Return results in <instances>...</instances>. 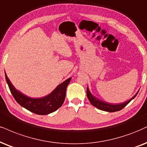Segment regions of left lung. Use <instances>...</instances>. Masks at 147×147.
<instances>
[{
  "instance_id": "obj_1",
  "label": "left lung",
  "mask_w": 147,
  "mask_h": 147,
  "mask_svg": "<svg viewBox=\"0 0 147 147\" xmlns=\"http://www.w3.org/2000/svg\"><path fill=\"white\" fill-rule=\"evenodd\" d=\"M138 93L136 94V95L134 96L132 98L129 99V101H126L125 103H122V104H110V103L105 102V101L101 100L97 97H94V96L90 93L89 89L87 87V89H86V95H87V97L88 100L90 102V104L93 105V106L96 107L98 109L101 110H104V111L106 112H114L119 111V110H122L124 107H125L131 101L132 99H134L136 96L137 95Z\"/></svg>"
}]
</instances>
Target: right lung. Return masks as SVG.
Wrapping results in <instances>:
<instances>
[{
    "instance_id": "add662e5",
    "label": "right lung",
    "mask_w": 147,
    "mask_h": 147,
    "mask_svg": "<svg viewBox=\"0 0 147 147\" xmlns=\"http://www.w3.org/2000/svg\"><path fill=\"white\" fill-rule=\"evenodd\" d=\"M5 78L11 93L16 101L26 110L39 115H46L56 111L62 106L66 95V89L71 78L60 84L51 93L41 98H30L16 90L5 74Z\"/></svg>"
}]
</instances>
